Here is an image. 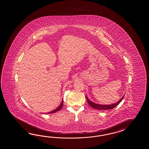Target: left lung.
<instances>
[{"instance_id": "left-lung-1", "label": "left lung", "mask_w": 149, "mask_h": 149, "mask_svg": "<svg viewBox=\"0 0 149 149\" xmlns=\"http://www.w3.org/2000/svg\"><path fill=\"white\" fill-rule=\"evenodd\" d=\"M124 97V96L121 98L120 100L119 101L117 102L116 103H114V104H112L110 105H101L98 104L97 103H95L94 102L90 101L89 100L88 98H87V96H86V98L87 99V101L88 102V104L91 107H92L95 109H97L98 110H111L112 109L115 108L116 106H117L120 103L121 101L123 100V99Z\"/></svg>"}]
</instances>
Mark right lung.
Segmentation results:
<instances>
[{"instance_id":"add662e5","label":"right lung","mask_w":149,"mask_h":149,"mask_svg":"<svg viewBox=\"0 0 149 149\" xmlns=\"http://www.w3.org/2000/svg\"><path fill=\"white\" fill-rule=\"evenodd\" d=\"M63 101H62L60 105L56 109H55L53 111H51V112H48L47 113H55V112H56L57 111H60L61 109L63 107Z\"/></svg>"}]
</instances>
